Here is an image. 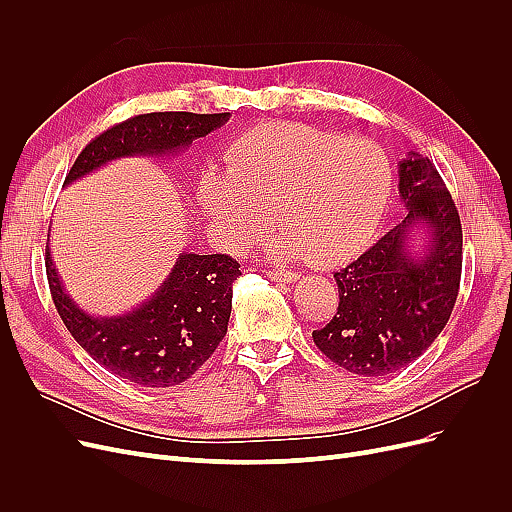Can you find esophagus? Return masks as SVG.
<instances>
[{
    "label": "esophagus",
    "mask_w": 512,
    "mask_h": 512,
    "mask_svg": "<svg viewBox=\"0 0 512 512\" xmlns=\"http://www.w3.org/2000/svg\"><path fill=\"white\" fill-rule=\"evenodd\" d=\"M267 275L271 277L273 282H284V284H290V282H297L299 280V273L284 271V269H269Z\"/></svg>",
    "instance_id": "34e87169"
}]
</instances>
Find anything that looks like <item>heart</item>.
<instances>
[{
    "label": "heart",
    "instance_id": "obj_1",
    "mask_svg": "<svg viewBox=\"0 0 512 512\" xmlns=\"http://www.w3.org/2000/svg\"><path fill=\"white\" fill-rule=\"evenodd\" d=\"M393 168L384 149L303 123H265L226 151V170L209 168L198 200L232 245H250L284 222L265 245L280 258L309 256L337 267L359 254L384 218Z\"/></svg>",
    "mask_w": 512,
    "mask_h": 512
}]
</instances>
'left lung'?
<instances>
[{
	"mask_svg": "<svg viewBox=\"0 0 512 512\" xmlns=\"http://www.w3.org/2000/svg\"><path fill=\"white\" fill-rule=\"evenodd\" d=\"M408 215L333 277L337 314L312 333L318 350L359 376H391L442 333L461 280V222L436 166L410 151L399 162ZM423 234L416 253L411 239Z\"/></svg>",
	"mask_w": 512,
	"mask_h": 512,
	"instance_id": "1",
	"label": "left lung"
}]
</instances>
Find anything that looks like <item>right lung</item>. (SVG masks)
<instances>
[{"instance_id":"add662e5","label":"right lung","mask_w":512,"mask_h":512,"mask_svg":"<svg viewBox=\"0 0 512 512\" xmlns=\"http://www.w3.org/2000/svg\"><path fill=\"white\" fill-rule=\"evenodd\" d=\"M230 113H147L96 136L72 164L66 185L132 156L164 158L222 128ZM46 277L66 329L106 371L132 384L164 389L188 380L220 346L232 309L239 262L226 254H179L162 286L132 312L91 316L72 301L46 245Z\"/></svg>"}]
</instances>
